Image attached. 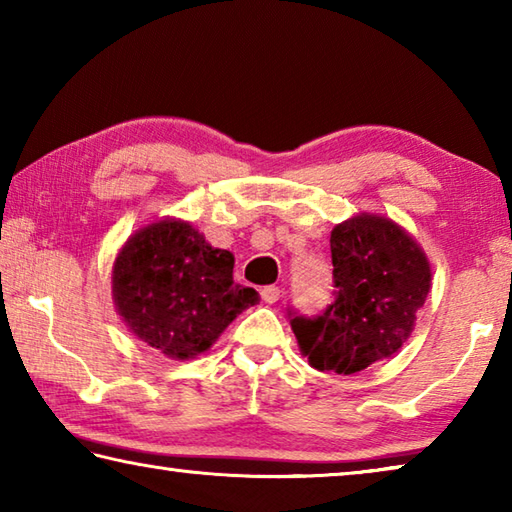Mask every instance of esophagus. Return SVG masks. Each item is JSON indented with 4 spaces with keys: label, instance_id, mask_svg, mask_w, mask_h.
Returning <instances> with one entry per match:
<instances>
[{
    "label": "esophagus",
    "instance_id": "obj_1",
    "mask_svg": "<svg viewBox=\"0 0 512 512\" xmlns=\"http://www.w3.org/2000/svg\"><path fill=\"white\" fill-rule=\"evenodd\" d=\"M280 296H282L280 287H273V284H271V287H264L262 289V300L268 302V305H273V302L280 300Z\"/></svg>",
    "mask_w": 512,
    "mask_h": 512
}]
</instances>
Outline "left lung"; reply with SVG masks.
<instances>
[{
	"label": "left lung",
	"instance_id": "obj_1",
	"mask_svg": "<svg viewBox=\"0 0 512 512\" xmlns=\"http://www.w3.org/2000/svg\"><path fill=\"white\" fill-rule=\"evenodd\" d=\"M334 302L316 318L291 316L300 352L318 370H366L402 348L431 289V266L409 232L379 214L332 230Z\"/></svg>",
	"mask_w": 512,
	"mask_h": 512
}]
</instances>
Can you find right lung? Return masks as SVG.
<instances>
[{
	"mask_svg": "<svg viewBox=\"0 0 512 512\" xmlns=\"http://www.w3.org/2000/svg\"><path fill=\"white\" fill-rule=\"evenodd\" d=\"M232 268L230 250L212 248L192 223L162 219L121 246L112 300L137 339L169 359H194L259 300L232 280Z\"/></svg>",
	"mask_w": 512,
	"mask_h": 512,
	"instance_id": "1",
	"label": "right lung"
}]
</instances>
